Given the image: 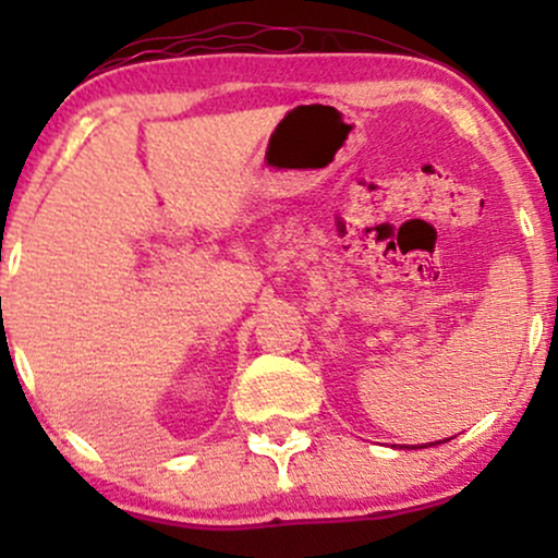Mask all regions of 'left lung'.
Here are the masks:
<instances>
[{"mask_svg":"<svg viewBox=\"0 0 558 558\" xmlns=\"http://www.w3.org/2000/svg\"><path fill=\"white\" fill-rule=\"evenodd\" d=\"M448 440V438H446ZM435 444H444V440H435ZM435 444H425V446H435ZM409 448V446H407ZM414 448H417V446H414Z\"/></svg>","mask_w":558,"mask_h":558,"instance_id":"obj_1","label":"left lung"}]
</instances>
